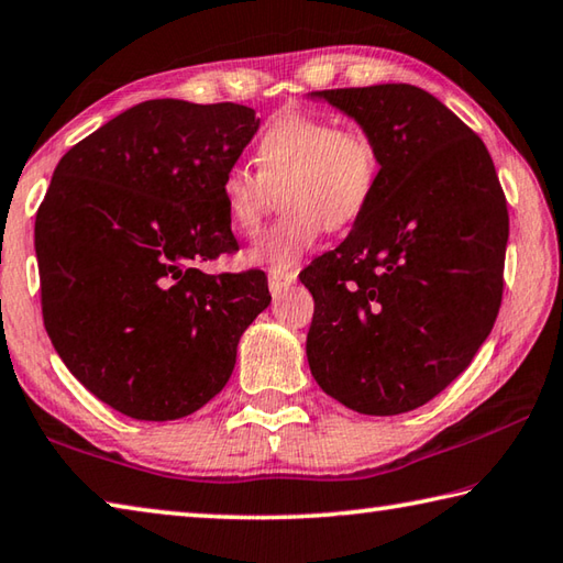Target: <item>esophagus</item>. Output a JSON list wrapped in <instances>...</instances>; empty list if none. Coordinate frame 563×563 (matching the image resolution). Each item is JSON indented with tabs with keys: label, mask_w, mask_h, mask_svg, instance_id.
I'll return each instance as SVG.
<instances>
[{
	"label": "esophagus",
	"mask_w": 563,
	"mask_h": 563,
	"mask_svg": "<svg viewBox=\"0 0 563 563\" xmlns=\"http://www.w3.org/2000/svg\"><path fill=\"white\" fill-rule=\"evenodd\" d=\"M297 282V272H269V291L274 294H282L287 287Z\"/></svg>",
	"instance_id": "esophagus-1"
}]
</instances>
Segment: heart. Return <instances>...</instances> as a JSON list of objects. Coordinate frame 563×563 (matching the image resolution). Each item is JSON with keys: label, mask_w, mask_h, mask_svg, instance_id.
<instances>
[{"label": "heart", "mask_w": 563, "mask_h": 563, "mask_svg": "<svg viewBox=\"0 0 563 563\" xmlns=\"http://www.w3.org/2000/svg\"><path fill=\"white\" fill-rule=\"evenodd\" d=\"M256 173L232 165L220 200L232 232L254 236L274 210H287L246 252V262L269 272H291L321 232L358 222L380 185V147L368 131L339 125L329 115L282 111L254 143Z\"/></svg>", "instance_id": "heart-1"}]
</instances>
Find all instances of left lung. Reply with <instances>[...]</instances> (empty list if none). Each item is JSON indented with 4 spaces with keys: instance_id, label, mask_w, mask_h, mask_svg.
<instances>
[{
    "instance_id": "left-lung-1",
    "label": "left lung",
    "mask_w": 563,
    "mask_h": 563,
    "mask_svg": "<svg viewBox=\"0 0 563 563\" xmlns=\"http://www.w3.org/2000/svg\"><path fill=\"white\" fill-rule=\"evenodd\" d=\"M319 96L376 137L380 185L346 240L299 274L309 368L346 408L398 416L445 390L495 327L507 197L482 137L422 88Z\"/></svg>"
}]
</instances>
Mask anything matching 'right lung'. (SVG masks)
I'll list each match as a JSON object with an SVG mask.
<instances>
[{"instance_id":"obj_1","label":"right lung","mask_w":563,"mask_h":563,"mask_svg":"<svg viewBox=\"0 0 563 563\" xmlns=\"http://www.w3.org/2000/svg\"><path fill=\"white\" fill-rule=\"evenodd\" d=\"M256 128L240 103H137L58 161L38 205L48 339L128 418L200 410L230 380L242 331L269 307L262 269H200L240 250L220 183Z\"/></svg>"}]
</instances>
